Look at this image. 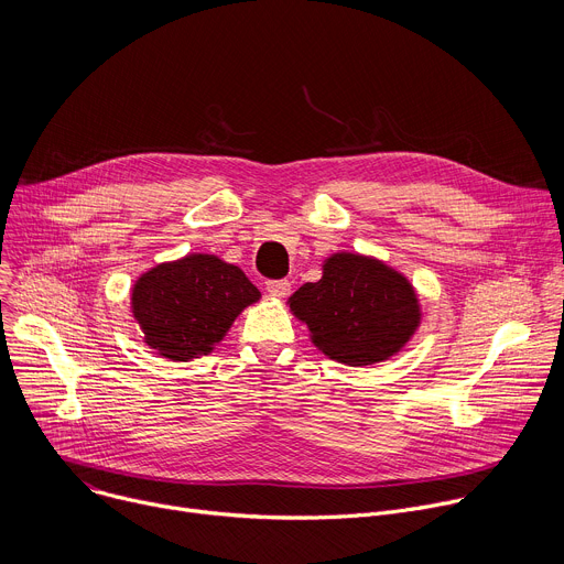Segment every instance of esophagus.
Instances as JSON below:
<instances>
[{"instance_id": "34e87169", "label": "esophagus", "mask_w": 564, "mask_h": 564, "mask_svg": "<svg viewBox=\"0 0 564 564\" xmlns=\"http://www.w3.org/2000/svg\"><path fill=\"white\" fill-rule=\"evenodd\" d=\"M265 288H268V292H270L272 296H276V299H283V296H288V294H290V281H288V279L268 281V283H265Z\"/></svg>"}]
</instances>
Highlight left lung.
<instances>
[{
    "mask_svg": "<svg viewBox=\"0 0 564 564\" xmlns=\"http://www.w3.org/2000/svg\"><path fill=\"white\" fill-rule=\"evenodd\" d=\"M288 303L307 326L312 344L346 366H370L397 355L422 318L404 274L350 252L326 259L324 276L301 285Z\"/></svg>",
    "mask_w": 564,
    "mask_h": 564,
    "instance_id": "1",
    "label": "left lung"
}]
</instances>
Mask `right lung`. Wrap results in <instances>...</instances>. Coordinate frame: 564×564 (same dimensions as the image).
<instances>
[{
    "label": "right lung",
    "instance_id": "1",
    "mask_svg": "<svg viewBox=\"0 0 564 564\" xmlns=\"http://www.w3.org/2000/svg\"><path fill=\"white\" fill-rule=\"evenodd\" d=\"M259 296L240 268L214 254H189L144 272L131 290V310L147 346L172 361H189L212 352Z\"/></svg>",
    "mask_w": 564,
    "mask_h": 564
}]
</instances>
